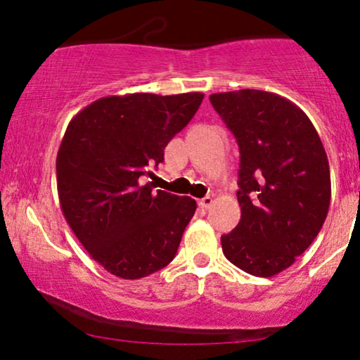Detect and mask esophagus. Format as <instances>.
<instances>
[{"label":"esophagus","mask_w":360,"mask_h":360,"mask_svg":"<svg viewBox=\"0 0 360 360\" xmlns=\"http://www.w3.org/2000/svg\"><path fill=\"white\" fill-rule=\"evenodd\" d=\"M211 203H213V198H211V196H205V198L198 200V206H200V208H205V210L210 208Z\"/></svg>","instance_id":"esophagus-1"}]
</instances>
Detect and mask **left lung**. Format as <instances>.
Returning a JSON list of instances; mask_svg holds the SVG:
<instances>
[{"mask_svg": "<svg viewBox=\"0 0 360 360\" xmlns=\"http://www.w3.org/2000/svg\"><path fill=\"white\" fill-rule=\"evenodd\" d=\"M210 101L240 152V221L221 236L223 252L244 272L272 277L323 228L331 200L328 155L309 117L275 93H214Z\"/></svg>", "mask_w": 360, "mask_h": 360, "instance_id": "left-lung-1", "label": "left lung"}]
</instances>
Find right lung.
<instances>
[{
	"instance_id": "right-lung-1",
	"label": "right lung",
	"mask_w": 360,
	"mask_h": 360,
	"mask_svg": "<svg viewBox=\"0 0 360 360\" xmlns=\"http://www.w3.org/2000/svg\"><path fill=\"white\" fill-rule=\"evenodd\" d=\"M203 96H105L68 122L57 154L60 208L91 259L116 277H147L175 257L196 201L155 191L142 176L154 175Z\"/></svg>"
}]
</instances>
